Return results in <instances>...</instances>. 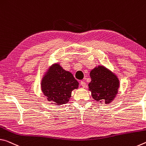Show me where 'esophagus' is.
<instances>
[{
  "mask_svg": "<svg viewBox=\"0 0 146 146\" xmlns=\"http://www.w3.org/2000/svg\"><path fill=\"white\" fill-rule=\"evenodd\" d=\"M80 85L82 86V87L83 88H85L86 87H87V85H86V83L85 82H83V81H81L80 82Z\"/></svg>",
  "mask_w": 146,
  "mask_h": 146,
  "instance_id": "obj_1",
  "label": "esophagus"
}]
</instances>
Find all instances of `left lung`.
Wrapping results in <instances>:
<instances>
[{
    "label": "left lung",
    "instance_id": "8db88e82",
    "mask_svg": "<svg viewBox=\"0 0 146 146\" xmlns=\"http://www.w3.org/2000/svg\"><path fill=\"white\" fill-rule=\"evenodd\" d=\"M90 76L91 82L89 83V87L93 98L97 102L110 104L118 93V78L103 66L92 69Z\"/></svg>",
    "mask_w": 146,
    "mask_h": 146
}]
</instances>
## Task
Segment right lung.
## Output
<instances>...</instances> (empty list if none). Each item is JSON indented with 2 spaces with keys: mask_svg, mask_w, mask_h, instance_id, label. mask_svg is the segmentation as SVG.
Returning a JSON list of instances; mask_svg holds the SVG:
<instances>
[{
  "mask_svg": "<svg viewBox=\"0 0 146 146\" xmlns=\"http://www.w3.org/2000/svg\"><path fill=\"white\" fill-rule=\"evenodd\" d=\"M78 81L70 72L64 70L56 64L43 77L41 89L49 102L59 106L69 101L72 91L78 89Z\"/></svg>",
  "mask_w": 146,
  "mask_h": 146,
  "instance_id": "right-lung-1",
  "label": "right lung"
}]
</instances>
